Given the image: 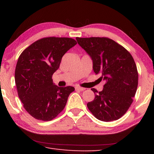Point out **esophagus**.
Here are the masks:
<instances>
[{"label": "esophagus", "instance_id": "34e87169", "mask_svg": "<svg viewBox=\"0 0 154 154\" xmlns=\"http://www.w3.org/2000/svg\"><path fill=\"white\" fill-rule=\"evenodd\" d=\"M75 90H79V91H83V90H85V88L79 87V86H76V87H75Z\"/></svg>", "mask_w": 154, "mask_h": 154}]
</instances>
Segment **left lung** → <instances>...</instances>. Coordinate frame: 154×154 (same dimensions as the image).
Segmentation results:
<instances>
[{
  "mask_svg": "<svg viewBox=\"0 0 154 154\" xmlns=\"http://www.w3.org/2000/svg\"><path fill=\"white\" fill-rule=\"evenodd\" d=\"M77 43L89 54L93 70L105 81L103 90L94 93L87 104L96 118L103 122L117 120L133 102L138 86V71L131 54L123 46L106 37H77Z\"/></svg>",
  "mask_w": 154,
  "mask_h": 154,
  "instance_id": "8db88e82",
  "label": "left lung"
}]
</instances>
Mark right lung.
Here are the masks:
<instances>
[{"mask_svg":"<svg viewBox=\"0 0 154 154\" xmlns=\"http://www.w3.org/2000/svg\"><path fill=\"white\" fill-rule=\"evenodd\" d=\"M77 44L73 38L45 37L25 49L18 58L15 82L24 109L34 118L50 121L63 110L74 87L54 85L52 75L65 53Z\"/></svg>","mask_w":154,"mask_h":154,"instance_id":"obj_1","label":"right lung"}]
</instances>
